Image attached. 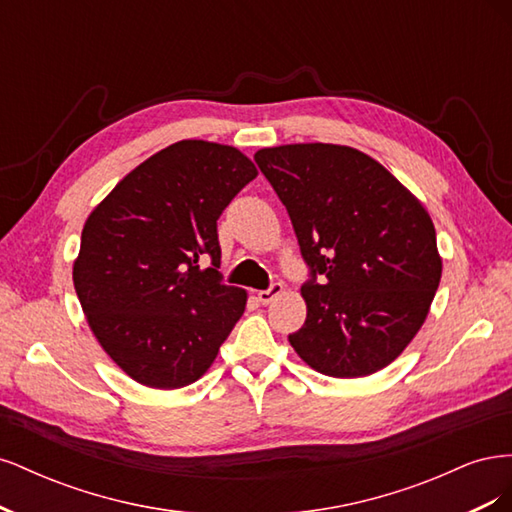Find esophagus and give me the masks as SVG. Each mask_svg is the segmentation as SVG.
I'll list each match as a JSON object with an SVG mask.
<instances>
[{
  "label": "esophagus",
  "mask_w": 512,
  "mask_h": 512,
  "mask_svg": "<svg viewBox=\"0 0 512 512\" xmlns=\"http://www.w3.org/2000/svg\"><path fill=\"white\" fill-rule=\"evenodd\" d=\"M282 290H284V284H282V282H273L267 290H260V292H258V301H260L262 305H267V303H271L275 297H280Z\"/></svg>",
  "instance_id": "34e87169"
}]
</instances>
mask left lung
Here are the masks:
<instances>
[{
	"instance_id": "8db88e82",
	"label": "left lung",
	"mask_w": 512,
	"mask_h": 512,
	"mask_svg": "<svg viewBox=\"0 0 512 512\" xmlns=\"http://www.w3.org/2000/svg\"><path fill=\"white\" fill-rule=\"evenodd\" d=\"M286 207L309 280L305 324L288 335L324 376H369L421 329L442 277L436 230L389 170L342 145H282L254 156Z\"/></svg>"
}]
</instances>
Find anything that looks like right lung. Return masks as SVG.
Listing matches in <instances>:
<instances>
[{
  "label": "right lung",
  "instance_id": "right-lung-1",
  "mask_svg": "<svg viewBox=\"0 0 512 512\" xmlns=\"http://www.w3.org/2000/svg\"><path fill=\"white\" fill-rule=\"evenodd\" d=\"M256 175L235 147L179 141L91 211L74 288L100 346L136 382H196L243 316L245 292L220 273L218 220Z\"/></svg>",
  "mask_w": 512,
  "mask_h": 512
}]
</instances>
